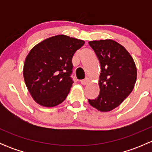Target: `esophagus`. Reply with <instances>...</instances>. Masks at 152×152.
Returning a JSON list of instances; mask_svg holds the SVG:
<instances>
[{"mask_svg":"<svg viewBox=\"0 0 152 152\" xmlns=\"http://www.w3.org/2000/svg\"><path fill=\"white\" fill-rule=\"evenodd\" d=\"M80 82H81V84H82V85H87L89 82H90V79H89L88 78H86V79H83V80H81Z\"/></svg>","mask_w":152,"mask_h":152,"instance_id":"esophagus-1","label":"esophagus"}]
</instances>
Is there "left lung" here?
<instances>
[{
    "instance_id": "left-lung-1",
    "label": "left lung",
    "mask_w": 152,
    "mask_h": 152,
    "mask_svg": "<svg viewBox=\"0 0 152 152\" xmlns=\"http://www.w3.org/2000/svg\"><path fill=\"white\" fill-rule=\"evenodd\" d=\"M101 65L100 93L89 104L101 112L118 107L132 93L137 79V68L132 57L123 45L113 39L89 42Z\"/></svg>"
}]
</instances>
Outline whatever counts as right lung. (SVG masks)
<instances>
[{"label": "right lung", "instance_id": "add662e5", "mask_svg": "<svg viewBox=\"0 0 152 152\" xmlns=\"http://www.w3.org/2000/svg\"><path fill=\"white\" fill-rule=\"evenodd\" d=\"M85 41L56 35L35 45L26 58L23 77L34 100L45 107L65 101L73 82L72 58Z\"/></svg>", "mask_w": 152, "mask_h": 152}]
</instances>
